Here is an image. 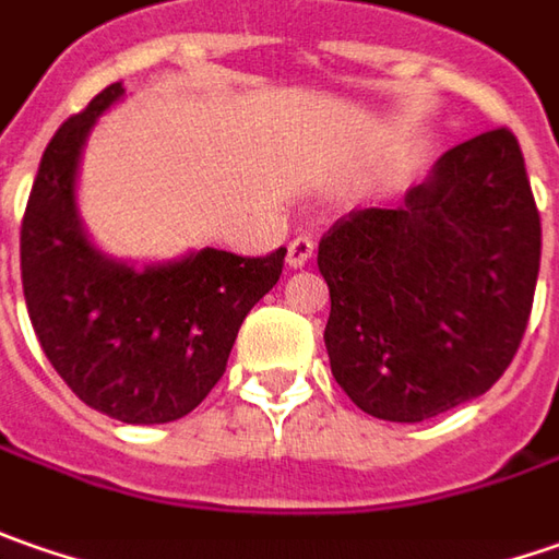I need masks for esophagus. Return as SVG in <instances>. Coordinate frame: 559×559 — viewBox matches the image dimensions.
<instances>
[{
	"instance_id": "34e87169",
	"label": "esophagus",
	"mask_w": 559,
	"mask_h": 559,
	"mask_svg": "<svg viewBox=\"0 0 559 559\" xmlns=\"http://www.w3.org/2000/svg\"><path fill=\"white\" fill-rule=\"evenodd\" d=\"M312 253H316V241L306 238V235H299V238L287 243V265L299 269V265H306V262L312 260Z\"/></svg>"
}]
</instances>
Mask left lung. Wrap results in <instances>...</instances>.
<instances>
[{"mask_svg":"<svg viewBox=\"0 0 559 559\" xmlns=\"http://www.w3.org/2000/svg\"><path fill=\"white\" fill-rule=\"evenodd\" d=\"M538 262L542 219L513 132L454 145L405 203L353 210L318 243L334 380L395 424L483 395L526 334Z\"/></svg>","mask_w":559,"mask_h":559,"instance_id":"8db88e82","label":"left lung"}]
</instances>
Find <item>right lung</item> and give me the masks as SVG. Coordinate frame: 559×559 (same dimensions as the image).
Returning <instances> with one entry per match:
<instances>
[{
    "label": "right lung",
    "mask_w": 559,
    "mask_h": 559,
    "mask_svg": "<svg viewBox=\"0 0 559 559\" xmlns=\"http://www.w3.org/2000/svg\"><path fill=\"white\" fill-rule=\"evenodd\" d=\"M123 92L110 83L46 147L21 222V281L43 353L88 408L123 424H169L219 383L241 321L278 284L287 250L203 247L135 269L88 241L76 213L80 154Z\"/></svg>",
    "instance_id": "right-lung-1"
}]
</instances>
